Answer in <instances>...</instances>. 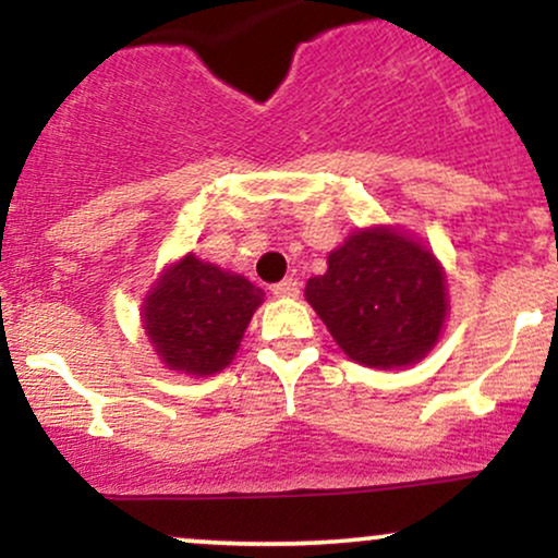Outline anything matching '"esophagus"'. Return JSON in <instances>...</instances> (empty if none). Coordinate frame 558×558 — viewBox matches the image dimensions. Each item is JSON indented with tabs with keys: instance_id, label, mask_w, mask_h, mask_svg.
<instances>
[{
	"instance_id": "esophagus-1",
	"label": "esophagus",
	"mask_w": 558,
	"mask_h": 558,
	"mask_svg": "<svg viewBox=\"0 0 558 558\" xmlns=\"http://www.w3.org/2000/svg\"><path fill=\"white\" fill-rule=\"evenodd\" d=\"M272 293L278 299H296L299 296V280L296 278L280 280V283L272 286Z\"/></svg>"
}]
</instances>
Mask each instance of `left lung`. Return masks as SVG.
Returning <instances> with one entry per match:
<instances>
[{
  "label": "left lung",
  "mask_w": 558,
  "mask_h": 558,
  "mask_svg": "<svg viewBox=\"0 0 558 558\" xmlns=\"http://www.w3.org/2000/svg\"><path fill=\"white\" fill-rule=\"evenodd\" d=\"M304 296L351 362L401 369L425 360L448 317L446 270L399 226L356 228L328 254Z\"/></svg>",
  "instance_id": "1"
}]
</instances>
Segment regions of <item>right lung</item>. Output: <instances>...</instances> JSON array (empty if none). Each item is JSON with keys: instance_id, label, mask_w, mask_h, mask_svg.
Wrapping results in <instances>:
<instances>
[{"instance_id": "obj_1", "label": "right lung", "mask_w": 558, "mask_h": 558, "mask_svg": "<svg viewBox=\"0 0 558 558\" xmlns=\"http://www.w3.org/2000/svg\"><path fill=\"white\" fill-rule=\"evenodd\" d=\"M265 291L194 252L170 262L146 291L141 328L172 373L209 377L235 360Z\"/></svg>"}]
</instances>
